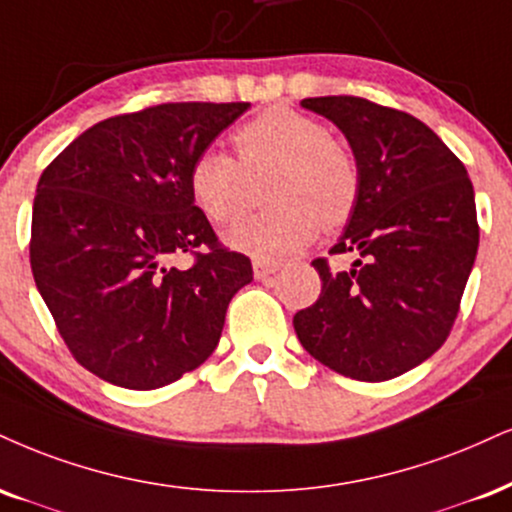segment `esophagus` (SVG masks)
Returning <instances> with one entry per match:
<instances>
[{
    "label": "esophagus",
    "instance_id": "esophagus-1",
    "mask_svg": "<svg viewBox=\"0 0 512 512\" xmlns=\"http://www.w3.org/2000/svg\"><path fill=\"white\" fill-rule=\"evenodd\" d=\"M279 267H281V264L274 262V260H255V262H252V269H255V279H260V281H267L269 276L279 272Z\"/></svg>",
    "mask_w": 512,
    "mask_h": 512
}]
</instances>
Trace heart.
<instances>
[{"label":"heart","instance_id":"heart-1","mask_svg":"<svg viewBox=\"0 0 512 512\" xmlns=\"http://www.w3.org/2000/svg\"><path fill=\"white\" fill-rule=\"evenodd\" d=\"M238 159L202 150L188 171L195 205L217 226L248 212L252 176L274 169L264 212L245 219L226 240L257 260H274L305 248L319 229H341L360 200V166L322 121L291 107L264 109L233 133Z\"/></svg>","mask_w":512,"mask_h":512}]
</instances>
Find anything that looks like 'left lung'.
Here are the masks:
<instances>
[{
  "label": "left lung",
  "mask_w": 512,
  "mask_h": 512,
  "mask_svg": "<svg viewBox=\"0 0 512 512\" xmlns=\"http://www.w3.org/2000/svg\"><path fill=\"white\" fill-rule=\"evenodd\" d=\"M300 104L341 128L362 186L329 252H355L353 269L312 262L322 293L295 312V334L343 377H400L446 343L460 312L479 245L472 181L439 135L400 109L353 95Z\"/></svg>",
  "instance_id": "1"
}]
</instances>
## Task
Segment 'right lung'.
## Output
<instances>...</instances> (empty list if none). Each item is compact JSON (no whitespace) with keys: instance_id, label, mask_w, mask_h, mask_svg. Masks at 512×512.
I'll list each match as a JSON object with an SVG mask.
<instances>
[{"instance_id":"add662e5","label":"right lung","mask_w":512,"mask_h":512,"mask_svg":"<svg viewBox=\"0 0 512 512\" xmlns=\"http://www.w3.org/2000/svg\"><path fill=\"white\" fill-rule=\"evenodd\" d=\"M248 107L166 102L112 116L42 171L35 286L78 365L109 384L150 391L200 367L252 281L188 188L193 159ZM183 251L191 264L176 268Z\"/></svg>"}]
</instances>
